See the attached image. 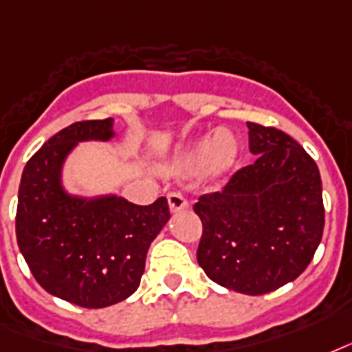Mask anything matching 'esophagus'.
Wrapping results in <instances>:
<instances>
[{"label":"esophagus","instance_id":"1","mask_svg":"<svg viewBox=\"0 0 352 352\" xmlns=\"http://www.w3.org/2000/svg\"><path fill=\"white\" fill-rule=\"evenodd\" d=\"M168 207H170V211H182V209H187L189 206V201L185 198L184 192H179V190H173V192H168Z\"/></svg>","mask_w":352,"mask_h":352}]
</instances>
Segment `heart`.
I'll use <instances>...</instances> for the list:
<instances>
[{
	"mask_svg": "<svg viewBox=\"0 0 352 352\" xmlns=\"http://www.w3.org/2000/svg\"><path fill=\"white\" fill-rule=\"evenodd\" d=\"M235 151L236 146L233 138L228 132L219 130V132L200 139L190 148L189 154L185 156V167L190 168V170H196V168L206 167L207 163L213 162L214 167L224 168L233 162Z\"/></svg>",
	"mask_w": 352,
	"mask_h": 352,
	"instance_id": "heart-1",
	"label": "heart"
}]
</instances>
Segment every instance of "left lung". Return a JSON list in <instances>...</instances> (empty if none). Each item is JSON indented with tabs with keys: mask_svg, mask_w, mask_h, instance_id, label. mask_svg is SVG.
Here are the masks:
<instances>
[{
	"mask_svg": "<svg viewBox=\"0 0 352 352\" xmlns=\"http://www.w3.org/2000/svg\"><path fill=\"white\" fill-rule=\"evenodd\" d=\"M248 128L257 160L192 206L204 226L196 258L220 287L261 296L303 274L321 242L325 207L320 170L303 146L274 126Z\"/></svg>",
	"mask_w": 352,
	"mask_h": 352,
	"instance_id": "8db88e82",
	"label": "left lung"
}]
</instances>
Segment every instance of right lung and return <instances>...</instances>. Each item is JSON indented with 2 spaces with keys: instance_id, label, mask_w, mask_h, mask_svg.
<instances>
[{
  "instance_id": "add662e5",
  "label": "right lung",
  "mask_w": 352,
  "mask_h": 352,
  "mask_svg": "<svg viewBox=\"0 0 352 352\" xmlns=\"http://www.w3.org/2000/svg\"><path fill=\"white\" fill-rule=\"evenodd\" d=\"M113 119L78 121L43 143L21 174L16 239L31 274L45 292L84 309H102L132 296L145 272L146 252L167 224L168 204L151 206L106 196L65 195L60 168L75 143L106 141Z\"/></svg>"
}]
</instances>
